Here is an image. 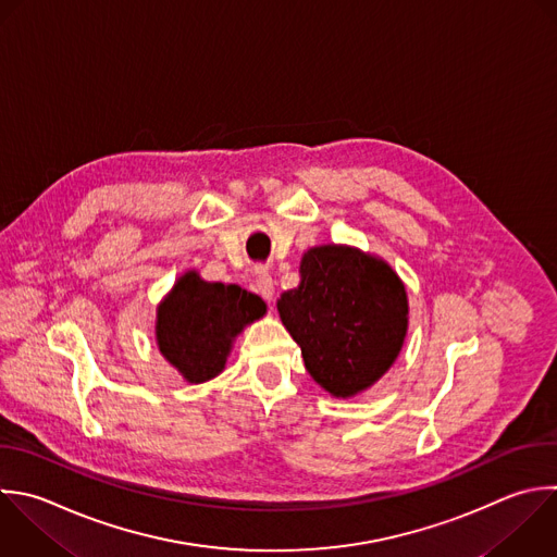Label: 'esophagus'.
<instances>
[{"instance_id": "1", "label": "esophagus", "mask_w": 557, "mask_h": 557, "mask_svg": "<svg viewBox=\"0 0 557 557\" xmlns=\"http://www.w3.org/2000/svg\"><path fill=\"white\" fill-rule=\"evenodd\" d=\"M252 289H255L263 300L270 302V300L274 298V281H272V276H270L265 270H257Z\"/></svg>"}]
</instances>
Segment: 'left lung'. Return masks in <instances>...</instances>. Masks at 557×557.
I'll return each instance as SVG.
<instances>
[{"instance_id":"obj_1","label":"left lung","mask_w":557,"mask_h":557,"mask_svg":"<svg viewBox=\"0 0 557 557\" xmlns=\"http://www.w3.org/2000/svg\"><path fill=\"white\" fill-rule=\"evenodd\" d=\"M278 313L313 381L346 398L396 359L407 294L387 263L355 248L320 246L302 257L300 285L281 296Z\"/></svg>"}]
</instances>
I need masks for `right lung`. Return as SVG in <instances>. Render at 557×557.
Masks as SVG:
<instances>
[{"label": "right lung", "instance_id": "add662e5", "mask_svg": "<svg viewBox=\"0 0 557 557\" xmlns=\"http://www.w3.org/2000/svg\"><path fill=\"white\" fill-rule=\"evenodd\" d=\"M263 313L259 296L187 272L159 307V348L187 381L202 383L222 372L235 335Z\"/></svg>", "mask_w": 557, "mask_h": 557}]
</instances>
